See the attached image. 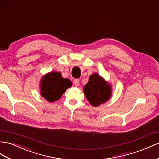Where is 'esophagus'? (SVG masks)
Listing matches in <instances>:
<instances>
[{"instance_id": "esophagus-1", "label": "esophagus", "mask_w": 159, "mask_h": 159, "mask_svg": "<svg viewBox=\"0 0 159 159\" xmlns=\"http://www.w3.org/2000/svg\"><path fill=\"white\" fill-rule=\"evenodd\" d=\"M74 85L75 87L78 86V85H80V80L78 79H76L74 81Z\"/></svg>"}]
</instances>
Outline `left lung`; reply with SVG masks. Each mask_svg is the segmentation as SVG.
<instances>
[{
  "instance_id": "obj_1",
  "label": "left lung",
  "mask_w": 159,
  "mask_h": 159,
  "mask_svg": "<svg viewBox=\"0 0 159 159\" xmlns=\"http://www.w3.org/2000/svg\"><path fill=\"white\" fill-rule=\"evenodd\" d=\"M84 92L90 104L97 107L110 99L111 89L104 78L95 73L89 76L88 83L84 87Z\"/></svg>"
}]
</instances>
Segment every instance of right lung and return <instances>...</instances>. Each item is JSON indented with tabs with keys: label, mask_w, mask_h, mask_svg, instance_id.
<instances>
[{
	"label": "right lung",
	"mask_w": 159,
	"mask_h": 159,
	"mask_svg": "<svg viewBox=\"0 0 159 159\" xmlns=\"http://www.w3.org/2000/svg\"><path fill=\"white\" fill-rule=\"evenodd\" d=\"M71 85V81L63 78L59 72L51 71L41 79V94L47 101L53 102L58 100Z\"/></svg>",
	"instance_id": "1"
}]
</instances>
